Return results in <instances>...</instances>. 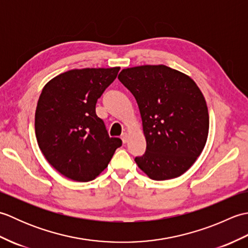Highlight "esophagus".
<instances>
[{
  "label": "esophagus",
  "instance_id": "esophagus-1",
  "mask_svg": "<svg viewBox=\"0 0 248 248\" xmlns=\"http://www.w3.org/2000/svg\"><path fill=\"white\" fill-rule=\"evenodd\" d=\"M121 140H123L124 144L127 143V141L129 140V133L125 132V131H124V132H123V134H121Z\"/></svg>",
  "mask_w": 248,
  "mask_h": 248
}]
</instances>
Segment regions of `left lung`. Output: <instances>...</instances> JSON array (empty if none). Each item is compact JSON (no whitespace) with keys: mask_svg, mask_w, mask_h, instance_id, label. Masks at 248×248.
Returning a JSON list of instances; mask_svg holds the SVG:
<instances>
[{"mask_svg":"<svg viewBox=\"0 0 248 248\" xmlns=\"http://www.w3.org/2000/svg\"><path fill=\"white\" fill-rule=\"evenodd\" d=\"M118 78L134 96L143 124L147 147L136 164L152 180L183 175L209 134L207 102L197 84L165 65L127 68Z\"/></svg>","mask_w":248,"mask_h":248,"instance_id":"obj_1","label":"left lung"}]
</instances>
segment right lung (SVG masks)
Masks as SVG:
<instances>
[{
    "label": "right lung",
    "mask_w": 248,
    "mask_h": 248,
    "mask_svg": "<svg viewBox=\"0 0 248 248\" xmlns=\"http://www.w3.org/2000/svg\"><path fill=\"white\" fill-rule=\"evenodd\" d=\"M119 69H72L50 80L40 93L35 113L37 143L49 164L73 181L97 178L123 144L109 138L96 115L97 100Z\"/></svg>",
    "instance_id": "obj_1"
}]
</instances>
